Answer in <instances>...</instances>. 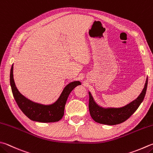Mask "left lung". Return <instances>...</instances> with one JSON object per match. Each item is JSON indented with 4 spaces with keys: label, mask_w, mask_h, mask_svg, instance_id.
I'll return each mask as SVG.
<instances>
[{
    "label": "left lung",
    "mask_w": 153,
    "mask_h": 153,
    "mask_svg": "<svg viewBox=\"0 0 153 153\" xmlns=\"http://www.w3.org/2000/svg\"><path fill=\"white\" fill-rule=\"evenodd\" d=\"M148 85V78L142 93L136 99L120 108H103L94 101L91 93L89 94L88 108L91 116L95 122L107 125H115L127 120L137 110L145 97Z\"/></svg>",
    "instance_id": "left-lung-1"
}]
</instances>
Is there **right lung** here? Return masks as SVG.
I'll list each match as a JSON object with an SVG mask.
<instances>
[{
  "mask_svg": "<svg viewBox=\"0 0 153 153\" xmlns=\"http://www.w3.org/2000/svg\"><path fill=\"white\" fill-rule=\"evenodd\" d=\"M10 83L13 97L20 109L30 120L40 123H53L61 119L64 115L65 106L69 94L76 86L81 85L80 81L70 82L64 88L55 102L45 105L32 101L19 91L13 78V65L10 69Z\"/></svg>",
  "mask_w": 153,
  "mask_h": 153,
  "instance_id": "right-lung-1",
  "label": "right lung"
}]
</instances>
